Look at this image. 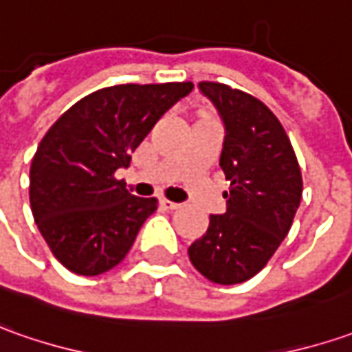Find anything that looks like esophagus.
<instances>
[{
	"label": "esophagus",
	"mask_w": 352,
	"mask_h": 352,
	"mask_svg": "<svg viewBox=\"0 0 352 352\" xmlns=\"http://www.w3.org/2000/svg\"><path fill=\"white\" fill-rule=\"evenodd\" d=\"M162 206H164L165 210H177V208H179L181 204H177V202H173V200L164 199V200H162Z\"/></svg>",
	"instance_id": "obj_1"
}]
</instances>
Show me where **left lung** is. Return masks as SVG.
<instances>
[{
    "mask_svg": "<svg viewBox=\"0 0 352 352\" xmlns=\"http://www.w3.org/2000/svg\"><path fill=\"white\" fill-rule=\"evenodd\" d=\"M224 122L220 167L230 181L226 212L210 214L188 259L216 285H239L259 273L288 234L302 199L296 153L267 104L224 83L202 81Z\"/></svg>",
    "mask_w": 352,
    "mask_h": 352,
    "instance_id": "left-lung-1",
    "label": "left lung"
}]
</instances>
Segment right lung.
<instances>
[{"label":"right lung","instance_id":"right-lung-1","mask_svg":"<svg viewBox=\"0 0 352 352\" xmlns=\"http://www.w3.org/2000/svg\"><path fill=\"white\" fill-rule=\"evenodd\" d=\"M192 83H126L83 97L46 132L31 164V210L67 271L97 276L126 257L157 199H140L115 173Z\"/></svg>","mask_w":352,"mask_h":352}]
</instances>
